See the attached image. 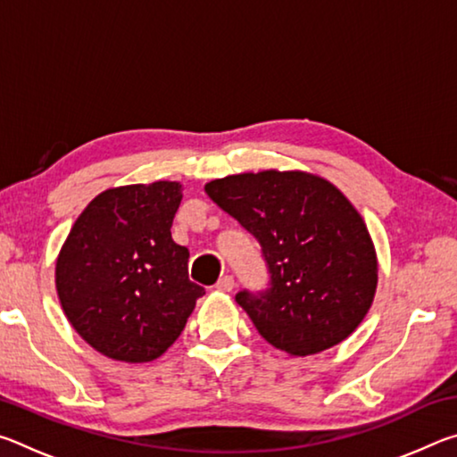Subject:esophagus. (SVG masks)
<instances>
[{
	"label": "esophagus",
	"mask_w": 457,
	"mask_h": 457,
	"mask_svg": "<svg viewBox=\"0 0 457 457\" xmlns=\"http://www.w3.org/2000/svg\"><path fill=\"white\" fill-rule=\"evenodd\" d=\"M234 286H236L234 278H231V276H221L220 280H218V284H215V288L221 290V292H231V290H234Z\"/></svg>",
	"instance_id": "1"
}]
</instances>
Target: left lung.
Wrapping results in <instances>:
<instances>
[{
	"label": "left lung",
	"instance_id": "1",
	"mask_svg": "<svg viewBox=\"0 0 457 457\" xmlns=\"http://www.w3.org/2000/svg\"><path fill=\"white\" fill-rule=\"evenodd\" d=\"M205 193L258 239L268 286L236 303L270 345L306 357L359 327L377 288L365 221L335 185L300 171L229 175Z\"/></svg>",
	"mask_w": 457,
	"mask_h": 457
}]
</instances>
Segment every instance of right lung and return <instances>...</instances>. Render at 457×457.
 <instances>
[{"label":"right lung","instance_id":"right-lung-1","mask_svg":"<svg viewBox=\"0 0 457 457\" xmlns=\"http://www.w3.org/2000/svg\"><path fill=\"white\" fill-rule=\"evenodd\" d=\"M181 185L108 189L76 220L56 262V288L74 330L104 357L163 354L205 290L189 280V250L173 242Z\"/></svg>","mask_w":457,"mask_h":457}]
</instances>
